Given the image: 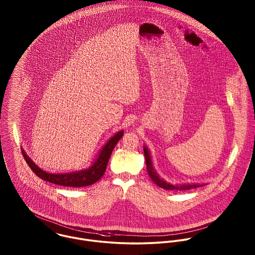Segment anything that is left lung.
<instances>
[{
    "label": "left lung",
    "instance_id": "left-lung-1",
    "mask_svg": "<svg viewBox=\"0 0 255 255\" xmlns=\"http://www.w3.org/2000/svg\"><path fill=\"white\" fill-rule=\"evenodd\" d=\"M143 150H144V156H145L146 161V169L148 172V175L150 176L151 180L155 182L158 186L164 188V189H168V190H188L191 188H196L199 186H203L205 185L204 183H182V184H173L170 182H167L165 180L161 179L160 176L158 175V173L156 172L155 168L153 167V162L151 159V155H150V151L149 149L143 146Z\"/></svg>",
    "mask_w": 255,
    "mask_h": 255
}]
</instances>
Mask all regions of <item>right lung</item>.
<instances>
[{
    "label": "right lung",
    "instance_id": "obj_1",
    "mask_svg": "<svg viewBox=\"0 0 255 255\" xmlns=\"http://www.w3.org/2000/svg\"><path fill=\"white\" fill-rule=\"evenodd\" d=\"M124 134V130L118 131L115 135H113L107 143L103 146L98 153L95 160L92 164L83 170L70 172V173H63V174H55V173H48L41 168H39L36 164L29 158L26 152L22 149V155L31 168V170L36 174L40 179L46 182H52L58 185L63 186H71V187H81L93 184L94 182H98L106 171L107 164L109 162L110 157L112 154L113 149L115 148L118 141L122 138Z\"/></svg>",
    "mask_w": 255,
    "mask_h": 255
}]
</instances>
